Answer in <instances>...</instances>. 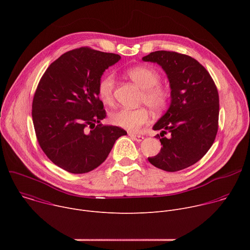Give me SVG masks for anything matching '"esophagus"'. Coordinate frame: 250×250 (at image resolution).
Instances as JSON below:
<instances>
[{
	"label": "esophagus",
	"mask_w": 250,
	"mask_h": 250,
	"mask_svg": "<svg viewBox=\"0 0 250 250\" xmlns=\"http://www.w3.org/2000/svg\"><path fill=\"white\" fill-rule=\"evenodd\" d=\"M128 136H129L131 139H133V140H135V141H137V142L141 141L142 139L145 138L144 136L140 135V134H135V133H132V132H128Z\"/></svg>",
	"instance_id": "34e87169"
}]
</instances>
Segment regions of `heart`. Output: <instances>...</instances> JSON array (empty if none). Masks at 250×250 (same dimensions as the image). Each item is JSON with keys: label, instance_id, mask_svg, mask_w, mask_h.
Instances as JSON below:
<instances>
[{"label": "heart", "instance_id": "heart-1", "mask_svg": "<svg viewBox=\"0 0 250 250\" xmlns=\"http://www.w3.org/2000/svg\"><path fill=\"white\" fill-rule=\"evenodd\" d=\"M126 75L142 90L141 103H146L154 112H161L165 109L170 98L167 88L159 85L160 74L150 66H135L126 71ZM115 77L112 74L104 75L98 84V94L105 104H113ZM110 121L113 125L128 129L138 130L142 125L148 123L149 114L146 108L120 109L111 113Z\"/></svg>", "mask_w": 250, "mask_h": 250}]
</instances>
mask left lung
I'll list each match as a JSON object with an SVG mask.
<instances>
[{
	"label": "left lung",
	"instance_id": "8db88e82",
	"mask_svg": "<svg viewBox=\"0 0 250 250\" xmlns=\"http://www.w3.org/2000/svg\"><path fill=\"white\" fill-rule=\"evenodd\" d=\"M164 70L170 85V105L153 125L161 129L160 152L148 157L155 167L168 172L198 162L210 148L218 132L219 94L206 68L191 56L158 50L142 57Z\"/></svg>",
	"mask_w": 250,
	"mask_h": 250
}]
</instances>
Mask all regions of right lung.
Segmentation results:
<instances>
[{
  "instance_id": "right-lung-1",
  "label": "right lung",
  "mask_w": 250,
  "mask_h": 250,
  "mask_svg": "<svg viewBox=\"0 0 250 250\" xmlns=\"http://www.w3.org/2000/svg\"><path fill=\"white\" fill-rule=\"evenodd\" d=\"M120 59L118 54L81 47L62 54L41 79L32 122L42 149L58 167L74 174L90 172L108 157L116 140L126 135L119 126H94L105 118L99 81Z\"/></svg>"
}]
</instances>
